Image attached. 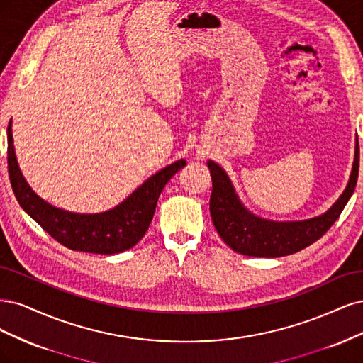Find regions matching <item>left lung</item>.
I'll list each match as a JSON object with an SVG mask.
<instances>
[{
    "mask_svg": "<svg viewBox=\"0 0 363 363\" xmlns=\"http://www.w3.org/2000/svg\"><path fill=\"white\" fill-rule=\"evenodd\" d=\"M211 172L213 193L209 201L213 223L232 250L256 258H280L308 247L320 240L337 220L353 196L359 174V142L350 179L342 194L325 213L306 220L274 221L253 214L245 208L226 170L216 161H206Z\"/></svg>",
    "mask_w": 363,
    "mask_h": 363,
    "instance_id": "left-lung-1",
    "label": "left lung"
}]
</instances>
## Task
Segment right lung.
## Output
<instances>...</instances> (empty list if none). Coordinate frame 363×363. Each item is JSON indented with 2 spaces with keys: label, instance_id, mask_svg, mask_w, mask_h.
<instances>
[{
  "label": "right lung",
  "instance_id": "add662e5",
  "mask_svg": "<svg viewBox=\"0 0 363 363\" xmlns=\"http://www.w3.org/2000/svg\"><path fill=\"white\" fill-rule=\"evenodd\" d=\"M7 164L11 189L19 205L54 240L78 252L114 255L134 247L145 237L162 189L186 161L181 158L162 167L138 185L119 205L95 214L66 211L34 193L18 164L11 119L7 128Z\"/></svg>",
  "mask_w": 363,
  "mask_h": 363
}]
</instances>
